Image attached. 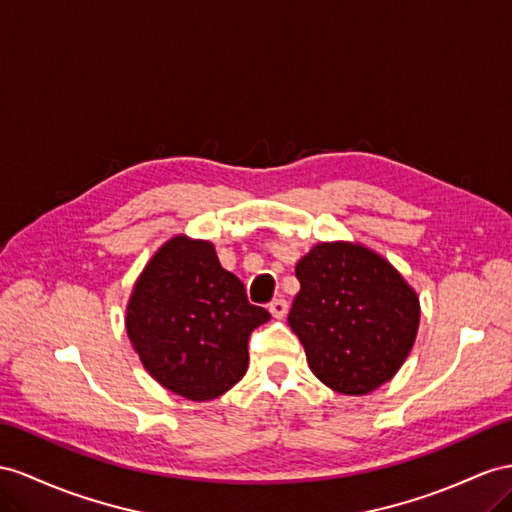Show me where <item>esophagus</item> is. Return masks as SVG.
Wrapping results in <instances>:
<instances>
[{
	"label": "esophagus",
	"mask_w": 512,
	"mask_h": 512,
	"mask_svg": "<svg viewBox=\"0 0 512 512\" xmlns=\"http://www.w3.org/2000/svg\"><path fill=\"white\" fill-rule=\"evenodd\" d=\"M287 307H290V305H287L285 298H274L272 303L268 305V309H270V313H272L274 318H283L285 313H287Z\"/></svg>",
	"instance_id": "1"
}]
</instances>
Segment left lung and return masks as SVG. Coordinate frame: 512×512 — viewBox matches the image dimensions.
I'll list each match as a JSON object with an SVG mask.
<instances>
[{"label":"left lung","instance_id":"obj_1","mask_svg":"<svg viewBox=\"0 0 512 512\" xmlns=\"http://www.w3.org/2000/svg\"><path fill=\"white\" fill-rule=\"evenodd\" d=\"M300 292L290 316L311 372L346 396L387 383L413 348L419 300L381 255L322 242L296 264Z\"/></svg>","mask_w":512,"mask_h":512}]
</instances>
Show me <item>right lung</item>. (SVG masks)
<instances>
[{
    "label": "right lung",
    "instance_id": "right-lung-1",
    "mask_svg": "<svg viewBox=\"0 0 512 512\" xmlns=\"http://www.w3.org/2000/svg\"><path fill=\"white\" fill-rule=\"evenodd\" d=\"M270 320L214 246L177 235L142 270L127 305V335L147 372L188 400H212L248 368V337Z\"/></svg>",
    "mask_w": 512,
    "mask_h": 512
}]
</instances>
